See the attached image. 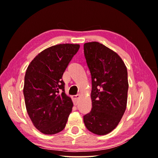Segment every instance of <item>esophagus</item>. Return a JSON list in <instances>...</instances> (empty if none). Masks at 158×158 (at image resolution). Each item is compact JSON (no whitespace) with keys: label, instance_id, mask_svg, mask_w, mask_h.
I'll return each instance as SVG.
<instances>
[{"label":"esophagus","instance_id":"1","mask_svg":"<svg viewBox=\"0 0 158 158\" xmlns=\"http://www.w3.org/2000/svg\"><path fill=\"white\" fill-rule=\"evenodd\" d=\"M79 97H80V94L72 96V99H73V102H74V105H77V103H78V99Z\"/></svg>","mask_w":158,"mask_h":158}]
</instances>
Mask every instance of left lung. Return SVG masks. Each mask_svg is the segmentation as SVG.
Wrapping results in <instances>:
<instances>
[{"label": "left lung", "instance_id": "obj_1", "mask_svg": "<svg viewBox=\"0 0 158 158\" xmlns=\"http://www.w3.org/2000/svg\"><path fill=\"white\" fill-rule=\"evenodd\" d=\"M84 52L92 81V109L84 122L91 133L106 135L116 128L126 109L127 68L116 52L98 42L84 44Z\"/></svg>", "mask_w": 158, "mask_h": 158}]
</instances>
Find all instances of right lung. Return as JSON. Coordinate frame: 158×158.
<instances>
[{"label":"right lung","instance_id":"1","mask_svg":"<svg viewBox=\"0 0 158 158\" xmlns=\"http://www.w3.org/2000/svg\"><path fill=\"white\" fill-rule=\"evenodd\" d=\"M78 44H60L39 53L28 65L23 94L29 117L37 130L45 135L65 128L73 102L64 91L62 75Z\"/></svg>","mask_w":158,"mask_h":158}]
</instances>
